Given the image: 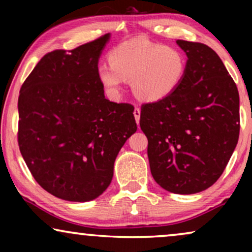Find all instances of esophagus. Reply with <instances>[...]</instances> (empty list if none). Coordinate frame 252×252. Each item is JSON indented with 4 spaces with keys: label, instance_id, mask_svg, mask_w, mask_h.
I'll return each mask as SVG.
<instances>
[{
    "label": "esophagus",
    "instance_id": "obj_1",
    "mask_svg": "<svg viewBox=\"0 0 252 252\" xmlns=\"http://www.w3.org/2000/svg\"><path fill=\"white\" fill-rule=\"evenodd\" d=\"M134 117H135V120H136V124L139 125L140 123V115H141V110L139 108H135L134 109Z\"/></svg>",
    "mask_w": 252,
    "mask_h": 252
}]
</instances>
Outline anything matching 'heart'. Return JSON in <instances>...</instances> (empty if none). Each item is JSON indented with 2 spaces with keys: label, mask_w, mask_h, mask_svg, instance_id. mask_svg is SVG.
I'll return each mask as SVG.
<instances>
[{
  "label": "heart",
  "mask_w": 252,
  "mask_h": 252,
  "mask_svg": "<svg viewBox=\"0 0 252 252\" xmlns=\"http://www.w3.org/2000/svg\"><path fill=\"white\" fill-rule=\"evenodd\" d=\"M109 62L97 70L103 87L112 96H118L124 80L130 81L134 96L148 103L160 102L174 94L188 70L187 55L181 49L142 37L113 48Z\"/></svg>",
  "instance_id": "b5f03b06"
}]
</instances>
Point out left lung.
I'll use <instances>...</instances> for the list:
<instances>
[{
	"mask_svg": "<svg viewBox=\"0 0 252 252\" xmlns=\"http://www.w3.org/2000/svg\"><path fill=\"white\" fill-rule=\"evenodd\" d=\"M188 70L178 91L141 106L155 181L174 194H196L215 184L235 150L240 97L235 82L215 50L178 40Z\"/></svg>",
	"mask_w": 252,
	"mask_h": 252,
	"instance_id": "left-lung-1",
	"label": "left lung"
}]
</instances>
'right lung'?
Returning <instances> with one entry per match:
<instances>
[{"label": "right lung", "instance_id": "obj_1", "mask_svg": "<svg viewBox=\"0 0 252 252\" xmlns=\"http://www.w3.org/2000/svg\"><path fill=\"white\" fill-rule=\"evenodd\" d=\"M109 40L105 34L44 55L19 92L20 153L37 184L65 201L102 195L117 155L137 129L133 105L106 99L98 79Z\"/></svg>", "mask_w": 252, "mask_h": 252}]
</instances>
